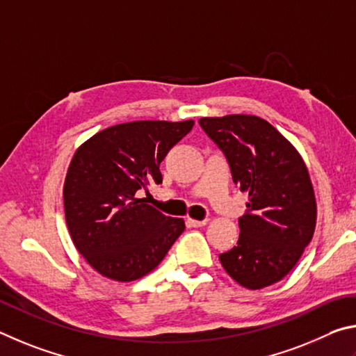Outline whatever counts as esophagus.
Returning <instances> with one entry per match:
<instances>
[{
  "label": "esophagus",
  "mask_w": 356,
  "mask_h": 356,
  "mask_svg": "<svg viewBox=\"0 0 356 356\" xmlns=\"http://www.w3.org/2000/svg\"><path fill=\"white\" fill-rule=\"evenodd\" d=\"M186 223H188V225H189V227H194V228H200V227H204V225H207V223H208V220H207V219H204V220H195V219H191V217H189V219H188V220H186Z\"/></svg>",
  "instance_id": "esophagus-1"
}]
</instances>
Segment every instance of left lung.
I'll use <instances>...</instances> for the list:
<instances>
[{"instance_id": "left-lung-1", "label": "left lung", "mask_w": 356, "mask_h": 356, "mask_svg": "<svg viewBox=\"0 0 356 356\" xmlns=\"http://www.w3.org/2000/svg\"><path fill=\"white\" fill-rule=\"evenodd\" d=\"M248 194L238 245L219 254L223 269L247 289L280 282L300 259L316 228V198L308 168L294 145L257 115L198 120Z\"/></svg>"}]
</instances>
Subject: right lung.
<instances>
[{"instance_id":"1","label":"right lung","mask_w":356,"mask_h":356,"mask_svg":"<svg viewBox=\"0 0 356 356\" xmlns=\"http://www.w3.org/2000/svg\"><path fill=\"white\" fill-rule=\"evenodd\" d=\"M194 120L120 123L81 145L64 183L65 222L76 250L115 282H134L156 269L184 232V220L137 198L161 184V162Z\"/></svg>"}]
</instances>
